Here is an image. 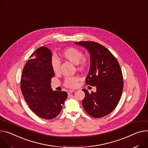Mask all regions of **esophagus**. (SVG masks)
Wrapping results in <instances>:
<instances>
[{"label":"esophagus","mask_w":148,"mask_h":148,"mask_svg":"<svg viewBox=\"0 0 148 148\" xmlns=\"http://www.w3.org/2000/svg\"><path fill=\"white\" fill-rule=\"evenodd\" d=\"M73 92H74V90H69L67 91V92H68L69 95H70V94H71Z\"/></svg>","instance_id":"esophagus-1"}]
</instances>
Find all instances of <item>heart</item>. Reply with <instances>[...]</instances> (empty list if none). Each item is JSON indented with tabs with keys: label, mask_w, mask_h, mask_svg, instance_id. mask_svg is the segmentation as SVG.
<instances>
[{
	"label": "heart",
	"mask_w": 148,
	"mask_h": 148,
	"mask_svg": "<svg viewBox=\"0 0 148 148\" xmlns=\"http://www.w3.org/2000/svg\"><path fill=\"white\" fill-rule=\"evenodd\" d=\"M62 56L74 64L77 65L78 69H84L87 65V60L83 58V52L77 48L71 47L62 52ZM51 66L53 72L57 74L60 72V62L56 57H53L51 61ZM79 78L76 76L69 77L65 79L64 86L66 87L74 88L78 84Z\"/></svg>",
	"instance_id": "1"
}]
</instances>
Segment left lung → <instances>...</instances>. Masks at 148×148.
<instances>
[{
  "instance_id": "obj_1",
  "label": "left lung",
  "mask_w": 148,
  "mask_h": 148,
  "mask_svg": "<svg viewBox=\"0 0 148 148\" xmlns=\"http://www.w3.org/2000/svg\"><path fill=\"white\" fill-rule=\"evenodd\" d=\"M75 44L85 47L90 54V69L86 78L87 85L96 87V92L86 89L82 101L84 109L91 116L100 118L116 108L123 89V75L115 57L97 42L80 41Z\"/></svg>"
}]
</instances>
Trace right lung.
Returning <instances> with one entry per match:
<instances>
[{
    "label": "right lung",
    "instance_id": "obj_1",
    "mask_svg": "<svg viewBox=\"0 0 148 148\" xmlns=\"http://www.w3.org/2000/svg\"><path fill=\"white\" fill-rule=\"evenodd\" d=\"M23 69L21 88L31 110L44 119L57 117L67 98L65 91H53L51 79L55 76L51 61L52 52L45 47L38 48Z\"/></svg>",
    "mask_w": 148,
    "mask_h": 148
}]
</instances>
